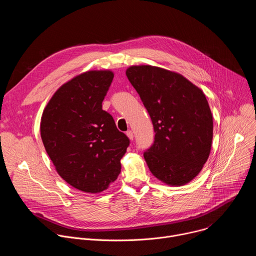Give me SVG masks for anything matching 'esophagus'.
I'll list each match as a JSON object with an SVG mask.
<instances>
[{
    "label": "esophagus",
    "mask_w": 256,
    "mask_h": 256,
    "mask_svg": "<svg viewBox=\"0 0 256 256\" xmlns=\"http://www.w3.org/2000/svg\"><path fill=\"white\" fill-rule=\"evenodd\" d=\"M126 136H128V138L130 140H134V132H132V130L126 132Z\"/></svg>",
    "instance_id": "esophagus-1"
}]
</instances>
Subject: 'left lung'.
<instances>
[{
  "label": "left lung",
  "instance_id": "obj_1",
  "mask_svg": "<svg viewBox=\"0 0 256 256\" xmlns=\"http://www.w3.org/2000/svg\"><path fill=\"white\" fill-rule=\"evenodd\" d=\"M126 74L154 126V144L144 153L150 171L167 186L188 184L210 153L214 126L206 95L186 77L163 68L130 66Z\"/></svg>",
  "mask_w": 256,
  "mask_h": 256
}]
</instances>
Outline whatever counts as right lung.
I'll use <instances>...</instances> for the list:
<instances>
[{
    "instance_id": "add662e5",
    "label": "right lung",
    "mask_w": 256,
    "mask_h": 256,
    "mask_svg": "<svg viewBox=\"0 0 256 256\" xmlns=\"http://www.w3.org/2000/svg\"><path fill=\"white\" fill-rule=\"evenodd\" d=\"M114 77L91 70L62 84L44 109L40 136L58 174L88 194L106 190L120 173L130 144L102 101Z\"/></svg>"
}]
</instances>
